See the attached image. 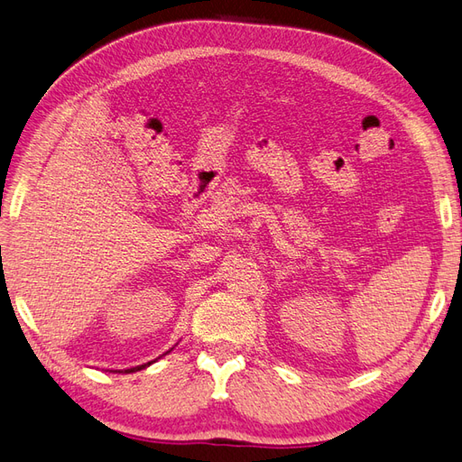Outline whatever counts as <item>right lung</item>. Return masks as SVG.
Wrapping results in <instances>:
<instances>
[{
  "label": "right lung",
  "mask_w": 462,
  "mask_h": 462,
  "mask_svg": "<svg viewBox=\"0 0 462 462\" xmlns=\"http://www.w3.org/2000/svg\"><path fill=\"white\" fill-rule=\"evenodd\" d=\"M151 363H146V365H141V366H134V368H127V370H111V373H125V374H129V373H137V370H141V368H146L149 366Z\"/></svg>",
  "instance_id": "add662e5"
}]
</instances>
